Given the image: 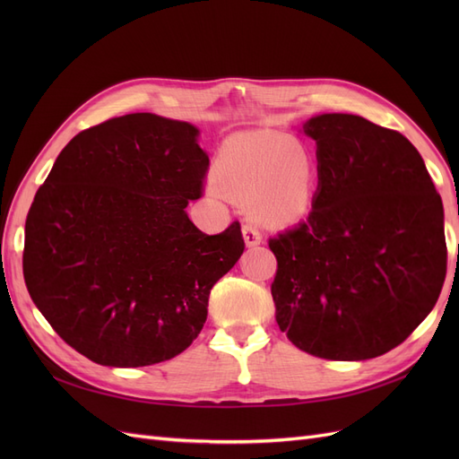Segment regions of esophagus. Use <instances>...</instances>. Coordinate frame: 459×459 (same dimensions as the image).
Wrapping results in <instances>:
<instances>
[{"instance_id":"obj_1","label":"esophagus","mask_w":459,"mask_h":459,"mask_svg":"<svg viewBox=\"0 0 459 459\" xmlns=\"http://www.w3.org/2000/svg\"><path fill=\"white\" fill-rule=\"evenodd\" d=\"M243 239H245L247 247H256L262 243V233L253 224H245L243 226Z\"/></svg>"}]
</instances>
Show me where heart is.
<instances>
[{
	"label": "heart",
	"instance_id": "b5f03b06",
	"mask_svg": "<svg viewBox=\"0 0 459 459\" xmlns=\"http://www.w3.org/2000/svg\"><path fill=\"white\" fill-rule=\"evenodd\" d=\"M220 189L248 203L251 216L266 226L295 224L308 212L317 166L312 151L275 132L233 135L214 162Z\"/></svg>",
	"mask_w": 459,
	"mask_h": 459
}]
</instances>
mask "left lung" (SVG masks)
Masks as SVG:
<instances>
[{"label":"left lung","mask_w":459,"mask_h":459,"mask_svg":"<svg viewBox=\"0 0 459 459\" xmlns=\"http://www.w3.org/2000/svg\"><path fill=\"white\" fill-rule=\"evenodd\" d=\"M316 142L308 218L270 239L275 322L297 349L368 359L404 342L446 275L444 211L404 135L356 115L304 124Z\"/></svg>","instance_id":"1"}]
</instances>
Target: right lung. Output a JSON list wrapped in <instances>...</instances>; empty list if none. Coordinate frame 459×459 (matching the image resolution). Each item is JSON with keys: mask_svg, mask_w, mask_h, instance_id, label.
Wrapping results in <instances>:
<instances>
[{"mask_svg": "<svg viewBox=\"0 0 459 459\" xmlns=\"http://www.w3.org/2000/svg\"><path fill=\"white\" fill-rule=\"evenodd\" d=\"M189 122L134 113L74 135L26 216V289L91 362L152 366L197 339L211 289L245 248L239 221L206 235L186 206L208 170Z\"/></svg>", "mask_w": 459, "mask_h": 459, "instance_id": "right-lung-1", "label": "right lung"}]
</instances>
